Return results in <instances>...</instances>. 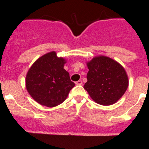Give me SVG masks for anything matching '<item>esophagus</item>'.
Wrapping results in <instances>:
<instances>
[{
  "instance_id": "34e87169",
  "label": "esophagus",
  "mask_w": 149,
  "mask_h": 149,
  "mask_svg": "<svg viewBox=\"0 0 149 149\" xmlns=\"http://www.w3.org/2000/svg\"><path fill=\"white\" fill-rule=\"evenodd\" d=\"M76 85H81L82 84V81L81 80H79V81H76Z\"/></svg>"
}]
</instances>
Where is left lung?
I'll return each instance as SVG.
<instances>
[{
	"instance_id": "8db88e82",
	"label": "left lung",
	"mask_w": 149,
	"mask_h": 149,
	"mask_svg": "<svg viewBox=\"0 0 149 149\" xmlns=\"http://www.w3.org/2000/svg\"><path fill=\"white\" fill-rule=\"evenodd\" d=\"M89 71L85 89L98 104L111 105L118 101L129 85L124 68L111 58L99 56L87 63Z\"/></svg>"
}]
</instances>
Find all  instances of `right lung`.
Wrapping results in <instances>:
<instances>
[{"label":"right lung","mask_w":149,"mask_h":149,"mask_svg":"<svg viewBox=\"0 0 149 149\" xmlns=\"http://www.w3.org/2000/svg\"><path fill=\"white\" fill-rule=\"evenodd\" d=\"M66 61L55 51L42 56L31 67L26 78L30 95L41 105L54 107L62 104L75 86L64 69Z\"/></svg>","instance_id":"1"}]
</instances>
